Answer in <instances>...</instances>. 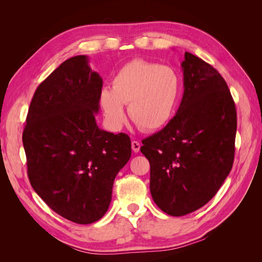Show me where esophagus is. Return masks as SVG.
Listing matches in <instances>:
<instances>
[{
	"instance_id": "1",
	"label": "esophagus",
	"mask_w": 262,
	"mask_h": 262,
	"mask_svg": "<svg viewBox=\"0 0 262 262\" xmlns=\"http://www.w3.org/2000/svg\"><path fill=\"white\" fill-rule=\"evenodd\" d=\"M131 145H132L133 152H134V153H138L139 150H140V147H141V144L139 143V142H138V141H132Z\"/></svg>"
}]
</instances>
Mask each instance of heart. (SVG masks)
I'll use <instances>...</instances> for the list:
<instances>
[{
	"instance_id": "obj_1",
	"label": "heart",
	"mask_w": 262,
	"mask_h": 262,
	"mask_svg": "<svg viewBox=\"0 0 262 262\" xmlns=\"http://www.w3.org/2000/svg\"><path fill=\"white\" fill-rule=\"evenodd\" d=\"M180 78L169 67L141 59L132 60L118 71L113 87H104L99 102L107 122L115 129L122 125L128 105L131 120L147 132L167 124L178 104Z\"/></svg>"
}]
</instances>
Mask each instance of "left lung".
Segmentation results:
<instances>
[{
  "mask_svg": "<svg viewBox=\"0 0 262 262\" xmlns=\"http://www.w3.org/2000/svg\"><path fill=\"white\" fill-rule=\"evenodd\" d=\"M184 95L176 116L142 141L150 165L149 190L156 205L182 216L207 204L232 169L237 115L222 75L185 52Z\"/></svg>",
  "mask_w": 262,
  "mask_h": 262,
  "instance_id": "8db88e82",
  "label": "left lung"
}]
</instances>
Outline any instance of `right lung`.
Returning <instances> with one entry per match:
<instances>
[{
    "label": "right lung",
    "instance_id": "obj_1",
    "mask_svg": "<svg viewBox=\"0 0 262 262\" xmlns=\"http://www.w3.org/2000/svg\"><path fill=\"white\" fill-rule=\"evenodd\" d=\"M101 89L86 55L68 59L38 86L23 132L31 187L77 224L104 216L117 173L131 157L128 134L96 123Z\"/></svg>",
    "mask_w": 262,
    "mask_h": 262
}]
</instances>
